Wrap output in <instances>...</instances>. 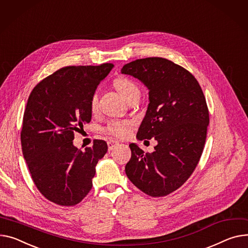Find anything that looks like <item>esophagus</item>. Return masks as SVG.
Masks as SVG:
<instances>
[{"label":"esophagus","mask_w":248,"mask_h":248,"mask_svg":"<svg viewBox=\"0 0 248 248\" xmlns=\"http://www.w3.org/2000/svg\"><path fill=\"white\" fill-rule=\"evenodd\" d=\"M119 144V141H115V140H108V151H112L113 148Z\"/></svg>","instance_id":"34e87169"}]
</instances>
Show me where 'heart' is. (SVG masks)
<instances>
[{
    "label": "heart",
    "mask_w": 248,
    "mask_h": 248,
    "mask_svg": "<svg viewBox=\"0 0 248 248\" xmlns=\"http://www.w3.org/2000/svg\"><path fill=\"white\" fill-rule=\"evenodd\" d=\"M114 86L118 89V91L123 94V96L127 101L128 98L134 96L136 94H140V89L137 86L136 82L126 78H120L114 80ZM98 104V97L97 93H94L90 101V108L92 111H95L97 108ZM128 125L129 123L126 121H110L104 126L103 131L110 137L117 138V139H124L128 134Z\"/></svg>",
    "instance_id": "obj_1"
}]
</instances>
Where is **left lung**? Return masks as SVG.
Segmentation results:
<instances>
[{
  "label": "left lung",
  "instance_id": "obj_1",
  "mask_svg": "<svg viewBox=\"0 0 248 248\" xmlns=\"http://www.w3.org/2000/svg\"><path fill=\"white\" fill-rule=\"evenodd\" d=\"M122 73L150 90L137 138L157 141L152 154L130 143L125 173L145 194L166 196L189 178L202 155L209 124L205 96L192 74L163 58L136 60L124 64Z\"/></svg>",
  "mask_w": 248,
  "mask_h": 248
}]
</instances>
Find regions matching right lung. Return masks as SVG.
<instances>
[{
	"label": "right lung",
	"instance_id": "add662e5",
	"mask_svg": "<svg viewBox=\"0 0 248 248\" xmlns=\"http://www.w3.org/2000/svg\"><path fill=\"white\" fill-rule=\"evenodd\" d=\"M112 63L69 65L42 79L32 89L24 112L21 143L35 186L49 202L73 206L93 186L97 161L108 144L94 140L81 152L75 133L92 120L90 101Z\"/></svg>",
	"mask_w": 248,
	"mask_h": 248
}]
</instances>
